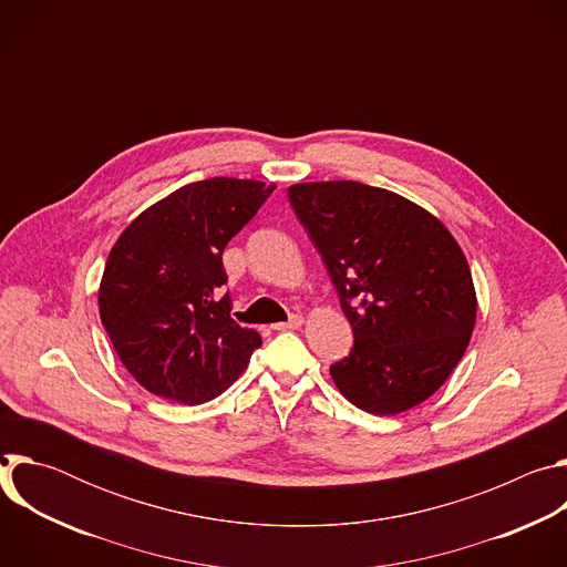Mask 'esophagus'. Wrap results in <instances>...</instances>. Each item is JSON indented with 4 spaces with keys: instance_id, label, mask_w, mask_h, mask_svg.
Masks as SVG:
<instances>
[{
    "instance_id": "obj_1",
    "label": "esophagus",
    "mask_w": 567,
    "mask_h": 567,
    "mask_svg": "<svg viewBox=\"0 0 567 567\" xmlns=\"http://www.w3.org/2000/svg\"><path fill=\"white\" fill-rule=\"evenodd\" d=\"M302 322H305V318L296 313V316H291L287 322H276L274 330H298V328H302Z\"/></svg>"
}]
</instances>
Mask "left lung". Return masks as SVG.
I'll return each mask as SVG.
<instances>
[{
  "label": "left lung",
  "mask_w": 567,
  "mask_h": 567,
  "mask_svg": "<svg viewBox=\"0 0 567 567\" xmlns=\"http://www.w3.org/2000/svg\"><path fill=\"white\" fill-rule=\"evenodd\" d=\"M289 202L328 265L354 330L330 374L372 415L426 401L466 352L477 298L468 262L440 217L385 188L307 182Z\"/></svg>",
  "instance_id": "left-lung-1"
}]
</instances>
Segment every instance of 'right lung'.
Listing matches in <instances>:
<instances>
[{"label":"right lung","instance_id":"right-lung-1","mask_svg":"<svg viewBox=\"0 0 567 567\" xmlns=\"http://www.w3.org/2000/svg\"><path fill=\"white\" fill-rule=\"evenodd\" d=\"M274 188L195 182L145 208L114 241L99 311L121 363L147 392L197 406L219 396L262 346L230 316L221 254Z\"/></svg>","mask_w":567,"mask_h":567}]
</instances>
